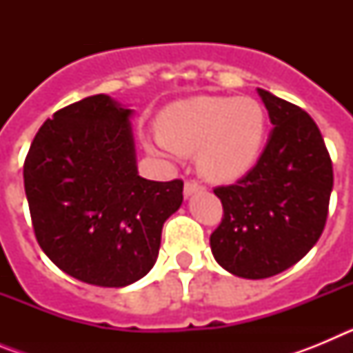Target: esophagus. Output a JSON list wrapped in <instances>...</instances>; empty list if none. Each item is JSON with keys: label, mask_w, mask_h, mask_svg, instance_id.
I'll return each mask as SVG.
<instances>
[{"label": "esophagus", "mask_w": 353, "mask_h": 353, "mask_svg": "<svg viewBox=\"0 0 353 353\" xmlns=\"http://www.w3.org/2000/svg\"><path fill=\"white\" fill-rule=\"evenodd\" d=\"M203 189L205 187L201 185V183L194 182V180H187V182L183 183V196H185V198H189V196L196 194V192H201Z\"/></svg>", "instance_id": "obj_1"}]
</instances>
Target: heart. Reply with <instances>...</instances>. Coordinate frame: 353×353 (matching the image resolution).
<instances>
[{"label":"heart","instance_id":"1","mask_svg":"<svg viewBox=\"0 0 353 353\" xmlns=\"http://www.w3.org/2000/svg\"><path fill=\"white\" fill-rule=\"evenodd\" d=\"M267 127V111L252 97H192L162 109L157 136L146 138L145 148L154 155L196 152L201 176L230 183L254 168Z\"/></svg>","mask_w":353,"mask_h":353}]
</instances>
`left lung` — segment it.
Listing matches in <instances>:
<instances>
[{"instance_id":"obj_1","label":"left lung","mask_w":353,"mask_h":353,"mask_svg":"<svg viewBox=\"0 0 353 353\" xmlns=\"http://www.w3.org/2000/svg\"><path fill=\"white\" fill-rule=\"evenodd\" d=\"M272 132L244 179L215 187L223 221L210 235L215 261L233 276H276L311 251L323 232L332 192V162L313 118L258 90Z\"/></svg>"}]
</instances>
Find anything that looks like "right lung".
I'll use <instances>...</instances> for the list:
<instances>
[{"label": "right lung", "mask_w": 353, "mask_h": 353, "mask_svg": "<svg viewBox=\"0 0 353 353\" xmlns=\"http://www.w3.org/2000/svg\"><path fill=\"white\" fill-rule=\"evenodd\" d=\"M132 109L92 95L40 127L24 161V191L40 248L65 274L123 288L152 270L162 226L183 182L139 176Z\"/></svg>", "instance_id": "add662e5"}]
</instances>
